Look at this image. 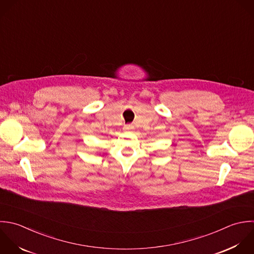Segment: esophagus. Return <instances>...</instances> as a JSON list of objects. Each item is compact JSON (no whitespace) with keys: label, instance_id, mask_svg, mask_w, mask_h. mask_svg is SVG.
<instances>
[{"label":"esophagus","instance_id":"obj_1","mask_svg":"<svg viewBox=\"0 0 254 254\" xmlns=\"http://www.w3.org/2000/svg\"><path fill=\"white\" fill-rule=\"evenodd\" d=\"M124 128H125V129H130V128H131V126H130V125H125Z\"/></svg>","mask_w":254,"mask_h":254}]
</instances>
